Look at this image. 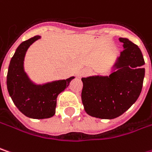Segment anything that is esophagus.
I'll use <instances>...</instances> for the list:
<instances>
[{
  "label": "esophagus",
  "instance_id": "obj_1",
  "mask_svg": "<svg viewBox=\"0 0 152 152\" xmlns=\"http://www.w3.org/2000/svg\"><path fill=\"white\" fill-rule=\"evenodd\" d=\"M90 73V70L88 69H83L78 73V77H83V76H88Z\"/></svg>",
  "mask_w": 152,
  "mask_h": 152
}]
</instances>
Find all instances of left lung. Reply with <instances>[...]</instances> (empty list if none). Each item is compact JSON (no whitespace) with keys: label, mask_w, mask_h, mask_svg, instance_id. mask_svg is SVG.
Segmentation results:
<instances>
[{"label":"left lung","mask_w":152,"mask_h":152,"mask_svg":"<svg viewBox=\"0 0 152 152\" xmlns=\"http://www.w3.org/2000/svg\"><path fill=\"white\" fill-rule=\"evenodd\" d=\"M125 49L109 76L82 78V101L88 114L100 119H114L137 101L145 77V60L138 45L120 38Z\"/></svg>","instance_id":"left-lung-1"}]
</instances>
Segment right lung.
Instances as JSON below:
<instances>
[{
    "instance_id": "add662e5",
    "label": "right lung",
    "mask_w": 152,
    "mask_h": 152,
    "mask_svg": "<svg viewBox=\"0 0 152 152\" xmlns=\"http://www.w3.org/2000/svg\"><path fill=\"white\" fill-rule=\"evenodd\" d=\"M40 36H35L22 42L11 58L7 86L14 105L26 117L31 119H47L55 114L57 98L67 88L74 77L44 85H35L24 72L23 61L28 47Z\"/></svg>"
}]
</instances>
